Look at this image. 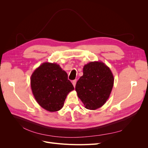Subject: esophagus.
I'll list each match as a JSON object with an SVG mask.
<instances>
[{
	"instance_id": "obj_1",
	"label": "esophagus",
	"mask_w": 148,
	"mask_h": 148,
	"mask_svg": "<svg viewBox=\"0 0 148 148\" xmlns=\"http://www.w3.org/2000/svg\"><path fill=\"white\" fill-rule=\"evenodd\" d=\"M76 83H77V79H74L72 81V84L73 85V86L75 87V85H76Z\"/></svg>"
}]
</instances>
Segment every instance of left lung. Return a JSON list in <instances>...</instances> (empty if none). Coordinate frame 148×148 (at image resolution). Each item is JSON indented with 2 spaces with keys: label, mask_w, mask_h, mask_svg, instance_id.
<instances>
[{
  "label": "left lung",
  "mask_w": 148,
  "mask_h": 148,
  "mask_svg": "<svg viewBox=\"0 0 148 148\" xmlns=\"http://www.w3.org/2000/svg\"><path fill=\"white\" fill-rule=\"evenodd\" d=\"M110 69L101 62H91L83 67V75L77 82L75 90L87 109L96 110L104 105L114 85Z\"/></svg>",
  "instance_id": "1"
}]
</instances>
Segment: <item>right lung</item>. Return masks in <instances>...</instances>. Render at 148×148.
Segmentation results:
<instances>
[{"instance_id":"right-lung-1","label":"right lung","mask_w":148,"mask_h":148,"mask_svg":"<svg viewBox=\"0 0 148 148\" xmlns=\"http://www.w3.org/2000/svg\"><path fill=\"white\" fill-rule=\"evenodd\" d=\"M31 87L37 102L49 112L60 110L67 95L74 89L60 65L49 62L34 70L31 77Z\"/></svg>"}]
</instances>
